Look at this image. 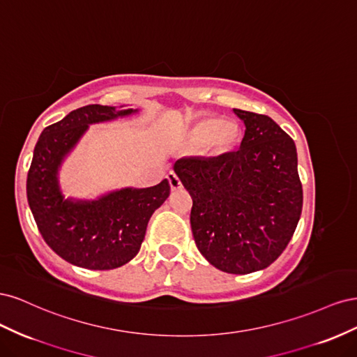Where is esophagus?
<instances>
[{"instance_id":"esophagus-1","label":"esophagus","mask_w":357,"mask_h":357,"mask_svg":"<svg viewBox=\"0 0 357 357\" xmlns=\"http://www.w3.org/2000/svg\"><path fill=\"white\" fill-rule=\"evenodd\" d=\"M168 181H169L171 190H178V189H181V181H180V178L177 177L176 172H169V174H168Z\"/></svg>"}]
</instances>
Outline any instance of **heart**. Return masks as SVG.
<instances>
[{"label": "heart", "mask_w": 357, "mask_h": 357, "mask_svg": "<svg viewBox=\"0 0 357 357\" xmlns=\"http://www.w3.org/2000/svg\"><path fill=\"white\" fill-rule=\"evenodd\" d=\"M186 137L190 144L205 146V152L210 156L220 158L234 152L241 142L243 131L236 122L207 116L193 123Z\"/></svg>", "instance_id": "b5f03b06"}]
</instances>
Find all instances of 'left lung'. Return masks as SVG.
<instances>
[{"mask_svg":"<svg viewBox=\"0 0 357 357\" xmlns=\"http://www.w3.org/2000/svg\"><path fill=\"white\" fill-rule=\"evenodd\" d=\"M245 131L240 150L220 158H181L174 171L193 201L198 250L223 273L271 265L302 211L296 146L271 117L234 109Z\"/></svg>","mask_w":357,"mask_h":357,"instance_id":"obj_1","label":"left lung"}]
</instances>
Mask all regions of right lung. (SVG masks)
Segmentation results:
<instances>
[{
	"label": "right lung",
	"mask_w": 357,
	"mask_h": 357,
	"mask_svg": "<svg viewBox=\"0 0 357 357\" xmlns=\"http://www.w3.org/2000/svg\"><path fill=\"white\" fill-rule=\"evenodd\" d=\"M138 113V109L84 105L41 132L26 178L29 208L43 238L67 262L86 269H114L137 256L147 223L169 197V181L152 188H123L96 199L66 198L62 162L89 125Z\"/></svg>",
	"instance_id": "add662e5"
}]
</instances>
